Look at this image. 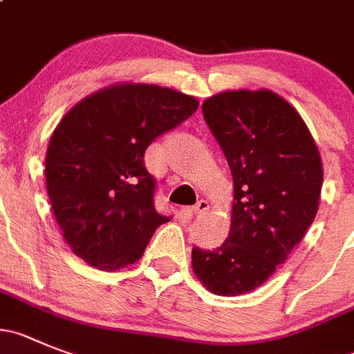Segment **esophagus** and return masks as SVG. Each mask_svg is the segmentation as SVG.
<instances>
[{"label":"esophagus","instance_id":"1","mask_svg":"<svg viewBox=\"0 0 354 354\" xmlns=\"http://www.w3.org/2000/svg\"><path fill=\"white\" fill-rule=\"evenodd\" d=\"M207 209H209V203H207V201H204V199H201L199 203H197L196 206L192 207V213L196 214V216H201V214L206 213Z\"/></svg>","mask_w":354,"mask_h":354}]
</instances>
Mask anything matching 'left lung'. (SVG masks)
Listing matches in <instances>:
<instances>
[{
    "instance_id": "8db88e82",
    "label": "left lung",
    "mask_w": 354,
    "mask_h": 354,
    "mask_svg": "<svg viewBox=\"0 0 354 354\" xmlns=\"http://www.w3.org/2000/svg\"><path fill=\"white\" fill-rule=\"evenodd\" d=\"M234 180L229 237L194 248L192 269L211 293L236 297L276 272L318 213L323 166L299 111L267 91H227L203 102Z\"/></svg>"
}]
</instances>
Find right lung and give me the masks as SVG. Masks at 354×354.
<instances>
[{"label": "right lung", "mask_w": 354, "mask_h": 354, "mask_svg": "<svg viewBox=\"0 0 354 354\" xmlns=\"http://www.w3.org/2000/svg\"><path fill=\"white\" fill-rule=\"evenodd\" d=\"M196 97L148 84H118L82 99L50 138L45 180L52 211L73 253L92 267L138 262L169 216L153 206L145 167L151 141L187 120Z\"/></svg>", "instance_id": "obj_1"}]
</instances>
